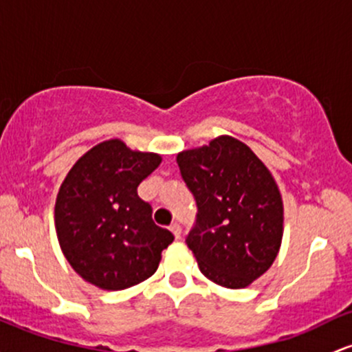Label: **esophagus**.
<instances>
[{
	"label": "esophagus",
	"instance_id": "obj_1",
	"mask_svg": "<svg viewBox=\"0 0 352 352\" xmlns=\"http://www.w3.org/2000/svg\"><path fill=\"white\" fill-rule=\"evenodd\" d=\"M170 229H172L173 235H175V239H180V234H182V229H180V223L179 222H172V226H170Z\"/></svg>",
	"mask_w": 352,
	"mask_h": 352
}]
</instances>
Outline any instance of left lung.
Listing matches in <instances>:
<instances>
[{
  "label": "left lung",
  "mask_w": 352,
  "mask_h": 352,
  "mask_svg": "<svg viewBox=\"0 0 352 352\" xmlns=\"http://www.w3.org/2000/svg\"><path fill=\"white\" fill-rule=\"evenodd\" d=\"M197 204L185 237L200 272L229 289L247 287L272 265L283 241L280 192L256 153L232 137L177 155Z\"/></svg>",
  "instance_id": "obj_1"
}]
</instances>
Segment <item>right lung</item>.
I'll use <instances>...</instances> for the list:
<instances>
[{
  "label": "right lung",
  "instance_id": "1",
  "mask_svg": "<svg viewBox=\"0 0 352 352\" xmlns=\"http://www.w3.org/2000/svg\"><path fill=\"white\" fill-rule=\"evenodd\" d=\"M160 162L115 138L88 150L68 172L56 197V235L87 283L122 291L157 270L173 234L153 222L152 206L137 188Z\"/></svg>",
  "mask_w": 352,
  "mask_h": 352
}]
</instances>
